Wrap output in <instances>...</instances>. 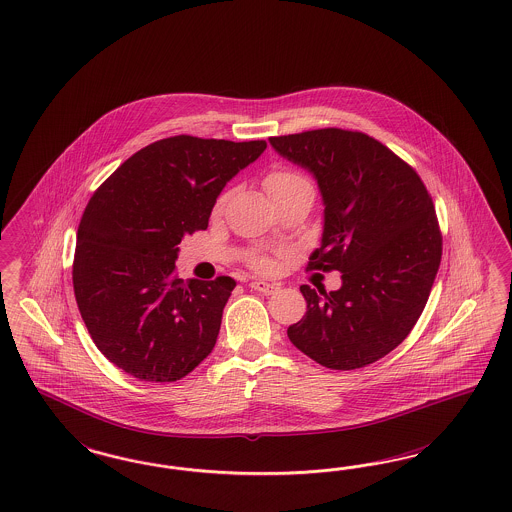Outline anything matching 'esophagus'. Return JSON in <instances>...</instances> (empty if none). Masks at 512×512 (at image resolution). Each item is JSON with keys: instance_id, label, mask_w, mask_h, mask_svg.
<instances>
[{"instance_id": "1", "label": "esophagus", "mask_w": 512, "mask_h": 512, "mask_svg": "<svg viewBox=\"0 0 512 512\" xmlns=\"http://www.w3.org/2000/svg\"><path fill=\"white\" fill-rule=\"evenodd\" d=\"M250 288L256 290V292H262L265 296H271V294H277L279 292V286L277 284H269L265 281H252L250 282Z\"/></svg>"}]
</instances>
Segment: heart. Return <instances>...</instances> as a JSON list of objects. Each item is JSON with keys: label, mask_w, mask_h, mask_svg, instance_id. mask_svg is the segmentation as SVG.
Segmentation results:
<instances>
[{"label": "heart", "mask_w": 512, "mask_h": 512, "mask_svg": "<svg viewBox=\"0 0 512 512\" xmlns=\"http://www.w3.org/2000/svg\"><path fill=\"white\" fill-rule=\"evenodd\" d=\"M265 190L267 194L273 198V201L282 207L290 201H296L301 198L314 199V186L313 182L309 181L303 173H299L296 169H286V167H279L273 169L265 175L264 179ZM226 196H220L216 201V209H220L224 205ZM250 267H254L256 271L262 273H269L273 269V260L264 254H254L248 260Z\"/></svg>", "instance_id": "heart-1"}]
</instances>
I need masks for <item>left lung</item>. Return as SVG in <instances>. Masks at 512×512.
I'll return each mask as SVG.
<instances>
[{
  "label": "left lung",
  "instance_id": "8db88e82",
  "mask_svg": "<svg viewBox=\"0 0 512 512\" xmlns=\"http://www.w3.org/2000/svg\"><path fill=\"white\" fill-rule=\"evenodd\" d=\"M309 169L324 199V233L307 269L341 271L343 286L303 284L307 313L288 337L314 362L350 371L411 333L443 254L435 207L418 173L367 133L322 128L269 137Z\"/></svg>",
  "mask_w": 512,
  "mask_h": 512
}]
</instances>
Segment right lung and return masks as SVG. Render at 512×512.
<instances>
[{
	"mask_svg": "<svg viewBox=\"0 0 512 512\" xmlns=\"http://www.w3.org/2000/svg\"><path fill=\"white\" fill-rule=\"evenodd\" d=\"M265 141L175 135L137 150L84 209L73 290L99 352L135 379L186 377L215 348L231 277L182 281L184 235L207 230L216 198Z\"/></svg>",
	"mask_w": 512,
	"mask_h": 512,
	"instance_id": "right-lung-1",
	"label": "right lung"
}]
</instances>
